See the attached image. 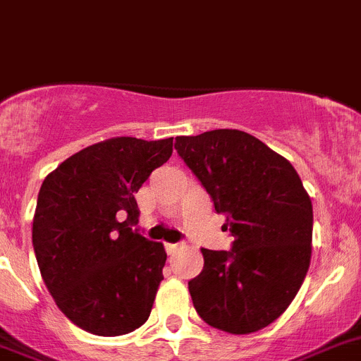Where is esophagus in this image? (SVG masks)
<instances>
[{
  "label": "esophagus",
  "instance_id": "34e87169",
  "mask_svg": "<svg viewBox=\"0 0 361 361\" xmlns=\"http://www.w3.org/2000/svg\"><path fill=\"white\" fill-rule=\"evenodd\" d=\"M180 249H181L180 243H165V250H167V255H174V252Z\"/></svg>",
  "mask_w": 361,
  "mask_h": 361
}]
</instances>
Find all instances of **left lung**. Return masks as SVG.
I'll use <instances>...</instances> for the list:
<instances>
[{"label":"left lung","instance_id":"obj_1","mask_svg":"<svg viewBox=\"0 0 361 361\" xmlns=\"http://www.w3.org/2000/svg\"><path fill=\"white\" fill-rule=\"evenodd\" d=\"M174 149L225 216L231 250L202 249L189 281L200 318L249 334L280 318L302 287L312 252V203L298 172L258 137L236 128L178 136Z\"/></svg>","mask_w":361,"mask_h":361}]
</instances>
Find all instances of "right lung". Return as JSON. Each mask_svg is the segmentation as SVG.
<instances>
[{
	"mask_svg": "<svg viewBox=\"0 0 361 361\" xmlns=\"http://www.w3.org/2000/svg\"><path fill=\"white\" fill-rule=\"evenodd\" d=\"M171 154L172 137H111L43 181L32 221L37 267L59 311L83 331L121 336L149 318L167 252L128 224L140 216L134 194Z\"/></svg>",
	"mask_w": 361,
	"mask_h": 361,
	"instance_id": "right-lung-1",
	"label": "right lung"
}]
</instances>
